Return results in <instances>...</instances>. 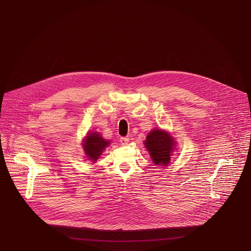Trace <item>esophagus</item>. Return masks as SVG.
<instances>
[{"mask_svg":"<svg viewBox=\"0 0 251 251\" xmlns=\"http://www.w3.org/2000/svg\"><path fill=\"white\" fill-rule=\"evenodd\" d=\"M120 142H121V144H123V146H126V144L129 142V138L128 137H121Z\"/></svg>","mask_w":251,"mask_h":251,"instance_id":"1","label":"esophagus"}]
</instances>
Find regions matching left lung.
<instances>
[{"label":"left lung","instance_id":"1","mask_svg":"<svg viewBox=\"0 0 251 251\" xmlns=\"http://www.w3.org/2000/svg\"><path fill=\"white\" fill-rule=\"evenodd\" d=\"M144 144L155 165H169L171 152L174 148V140L169 133L163 130L154 129L148 135Z\"/></svg>","mask_w":251,"mask_h":251}]
</instances>
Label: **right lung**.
Wrapping results in <instances>:
<instances>
[{"mask_svg": "<svg viewBox=\"0 0 251 251\" xmlns=\"http://www.w3.org/2000/svg\"><path fill=\"white\" fill-rule=\"evenodd\" d=\"M110 141L104 140L99 133H89L83 143V150L90 161H97Z\"/></svg>", "mask_w": 251, "mask_h": 251, "instance_id": "1", "label": "right lung"}]
</instances>
